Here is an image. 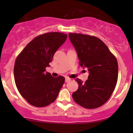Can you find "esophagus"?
<instances>
[{
  "label": "esophagus",
  "instance_id": "esophagus-1",
  "mask_svg": "<svg viewBox=\"0 0 133 133\" xmlns=\"http://www.w3.org/2000/svg\"><path fill=\"white\" fill-rule=\"evenodd\" d=\"M69 81H71V78H65V82H69Z\"/></svg>",
  "mask_w": 133,
  "mask_h": 133
}]
</instances>
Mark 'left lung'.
Segmentation results:
<instances>
[{"label":"left lung","mask_w":133,"mask_h":133,"mask_svg":"<svg viewBox=\"0 0 133 133\" xmlns=\"http://www.w3.org/2000/svg\"><path fill=\"white\" fill-rule=\"evenodd\" d=\"M81 67L89 71L83 82L78 78L77 91L72 94L74 101L82 107L95 109L104 105L115 90L118 80V65L116 57L102 41L94 36L69 33Z\"/></svg>","instance_id":"1"}]
</instances>
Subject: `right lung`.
<instances>
[{
  "label": "right lung",
  "mask_w": 133,
  "mask_h": 133,
  "mask_svg": "<svg viewBox=\"0 0 133 133\" xmlns=\"http://www.w3.org/2000/svg\"><path fill=\"white\" fill-rule=\"evenodd\" d=\"M67 34L50 32L38 35L27 44L17 57L14 66L16 86L22 97L33 106L42 108L56 100L65 82L53 77L49 67L55 52L65 42Z\"/></svg>",
  "instance_id": "1"
}]
</instances>
